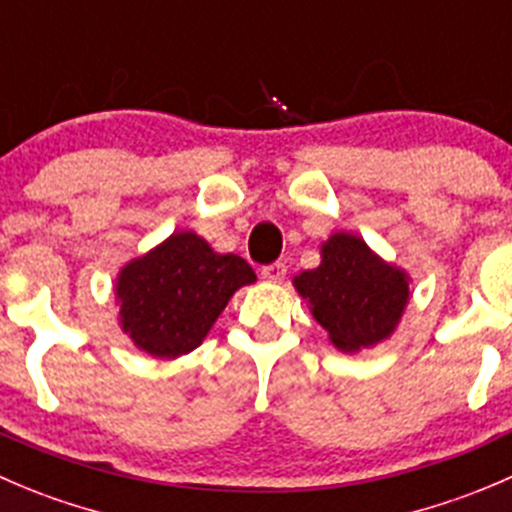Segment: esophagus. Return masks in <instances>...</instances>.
<instances>
[{"label":"esophagus","mask_w":512,"mask_h":512,"mask_svg":"<svg viewBox=\"0 0 512 512\" xmlns=\"http://www.w3.org/2000/svg\"><path fill=\"white\" fill-rule=\"evenodd\" d=\"M260 272L267 282H280V280H285L287 267H285V262H270V265L262 267Z\"/></svg>","instance_id":"obj_1"}]
</instances>
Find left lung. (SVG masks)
Returning a JSON list of instances; mask_svg holds the SVG:
<instances>
[{
  "label": "left lung",
  "instance_id": "obj_1",
  "mask_svg": "<svg viewBox=\"0 0 512 512\" xmlns=\"http://www.w3.org/2000/svg\"><path fill=\"white\" fill-rule=\"evenodd\" d=\"M315 320L340 350L352 352L385 340L408 302V277L385 265L355 235L337 232L322 245V262L295 277Z\"/></svg>",
  "mask_w": 512,
  "mask_h": 512
}]
</instances>
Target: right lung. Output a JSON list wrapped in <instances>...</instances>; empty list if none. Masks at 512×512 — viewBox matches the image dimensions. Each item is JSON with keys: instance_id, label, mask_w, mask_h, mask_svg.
Masks as SVG:
<instances>
[{"instance_id": "obj_1", "label": "right lung", "mask_w": 512, "mask_h": 512, "mask_svg": "<svg viewBox=\"0 0 512 512\" xmlns=\"http://www.w3.org/2000/svg\"><path fill=\"white\" fill-rule=\"evenodd\" d=\"M255 282L242 257L217 255L195 232H175L119 272L122 330L140 350L177 357L195 350L237 287Z\"/></svg>"}]
</instances>
